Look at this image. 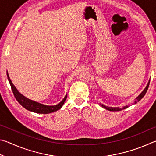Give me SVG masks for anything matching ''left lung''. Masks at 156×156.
<instances>
[{"label":"left lung","instance_id":"obj_1","mask_svg":"<svg viewBox=\"0 0 156 156\" xmlns=\"http://www.w3.org/2000/svg\"><path fill=\"white\" fill-rule=\"evenodd\" d=\"M149 83H150V80H149V82H148L147 85L146 86V87L144 88V90L141 92L140 94L138 97H136V99H135V100H134V102H133V104H136L137 102H139L140 100L142 98H143V97L144 96V95L146 94L147 91L148 87H149ZM100 106H101L102 107L105 108V109H107V110L111 111V112H118V111H121V110H122V109H126V108H128V107H129V106H128V105H126V106H124L122 108H120V107H112L105 106V105H103V104H101V103H100Z\"/></svg>","mask_w":156,"mask_h":156}]
</instances>
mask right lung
<instances>
[{"instance_id": "right-lung-1", "label": "right lung", "mask_w": 156, "mask_h": 156, "mask_svg": "<svg viewBox=\"0 0 156 156\" xmlns=\"http://www.w3.org/2000/svg\"><path fill=\"white\" fill-rule=\"evenodd\" d=\"M7 78H8V80L9 82L10 85H11L13 94H14L16 99L17 100V101L19 102V103L22 105L25 109H26L28 111H30V112L37 113H49L56 112V111L59 110L60 108L62 107V105H64L66 99H67V95L66 94L62 101L60 102V103L57 104L56 105H46L41 104L40 102L34 101V100L29 99L27 97L24 96L23 94H21L20 92L17 90V89L16 88V87L14 85V84L12 83L11 79H10L9 76L7 71Z\"/></svg>"}]
</instances>
